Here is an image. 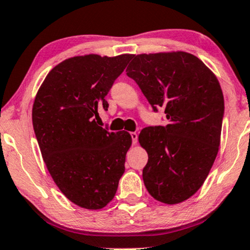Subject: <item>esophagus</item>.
Returning a JSON list of instances; mask_svg holds the SVG:
<instances>
[{"instance_id": "esophagus-1", "label": "esophagus", "mask_w": 250, "mask_h": 250, "mask_svg": "<svg viewBox=\"0 0 250 250\" xmlns=\"http://www.w3.org/2000/svg\"><path fill=\"white\" fill-rule=\"evenodd\" d=\"M130 136H131V140H133V144H136L138 135L136 133H130Z\"/></svg>"}]
</instances>
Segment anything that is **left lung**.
<instances>
[{
    "label": "left lung",
    "mask_w": 250,
    "mask_h": 250,
    "mask_svg": "<svg viewBox=\"0 0 250 250\" xmlns=\"http://www.w3.org/2000/svg\"><path fill=\"white\" fill-rule=\"evenodd\" d=\"M127 76L167 125L146 127L138 136L148 152L143 182L167 205L192 197L204 184L219 151L225 104L215 74L184 51L134 55Z\"/></svg>",
    "instance_id": "1"
}]
</instances>
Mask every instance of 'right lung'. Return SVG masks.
<instances>
[{"label":"right lung","mask_w":250,"mask_h":250,"mask_svg":"<svg viewBox=\"0 0 250 250\" xmlns=\"http://www.w3.org/2000/svg\"><path fill=\"white\" fill-rule=\"evenodd\" d=\"M133 55L77 56L49 72L32 107L39 149L62 193L79 207L101 209L115 197L131 136L95 120L104 96Z\"/></svg>","instance_id":"obj_1"}]
</instances>
